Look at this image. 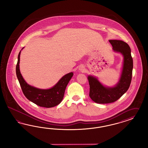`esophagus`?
Here are the masks:
<instances>
[{"label":"esophagus","mask_w":148,"mask_h":148,"mask_svg":"<svg viewBox=\"0 0 148 148\" xmlns=\"http://www.w3.org/2000/svg\"><path fill=\"white\" fill-rule=\"evenodd\" d=\"M80 70H81V71H84V67L83 66H81L80 67Z\"/></svg>","instance_id":"34e87169"}]
</instances>
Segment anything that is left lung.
Instances as JSON below:
<instances>
[{
    "mask_svg": "<svg viewBox=\"0 0 148 148\" xmlns=\"http://www.w3.org/2000/svg\"><path fill=\"white\" fill-rule=\"evenodd\" d=\"M109 42L114 51L121 53L124 56L123 68L119 81L114 87H104L97 78L88 76L89 95L96 103H112L118 100L129 89L132 79L133 60L129 45L123 40H113Z\"/></svg>",
    "mask_w": 148,
    "mask_h": 148,
    "instance_id": "obj_1",
    "label": "left lung"
}]
</instances>
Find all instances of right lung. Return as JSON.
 I'll list each match as a JSON object with an SVG mask.
<instances>
[{"label":"right lung","instance_id":"add662e5","mask_svg":"<svg viewBox=\"0 0 148 148\" xmlns=\"http://www.w3.org/2000/svg\"><path fill=\"white\" fill-rule=\"evenodd\" d=\"M21 51L18 54L16 65V75L23 93L28 100L37 105L43 108H53L57 106L62 100L66 88L73 75V73L67 74L50 89L41 90L29 85L24 80L19 70Z\"/></svg>","mask_w":148,"mask_h":148}]
</instances>
